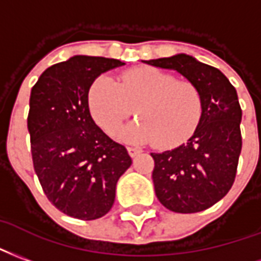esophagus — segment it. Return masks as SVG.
I'll return each instance as SVG.
<instances>
[{"label":"esophagus","instance_id":"esophagus-1","mask_svg":"<svg viewBox=\"0 0 261 261\" xmlns=\"http://www.w3.org/2000/svg\"><path fill=\"white\" fill-rule=\"evenodd\" d=\"M128 153L133 159V157H136V155H139V154L142 153V150L136 149V147H128Z\"/></svg>","mask_w":261,"mask_h":261}]
</instances>
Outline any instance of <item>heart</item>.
I'll return each instance as SVG.
<instances>
[{
    "label": "heart",
    "mask_w": 261,
    "mask_h": 261,
    "mask_svg": "<svg viewBox=\"0 0 261 261\" xmlns=\"http://www.w3.org/2000/svg\"><path fill=\"white\" fill-rule=\"evenodd\" d=\"M89 104L96 122L115 133L135 111L139 119L122 132L130 142H153L171 149L191 138L203 117V96L195 83L175 79L155 68H136L121 75L100 76L89 91Z\"/></svg>",
    "instance_id": "1"
}]
</instances>
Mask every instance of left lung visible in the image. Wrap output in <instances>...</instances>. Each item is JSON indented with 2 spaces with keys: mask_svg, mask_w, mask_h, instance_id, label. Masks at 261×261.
Instances as JSON below:
<instances>
[{
  "mask_svg": "<svg viewBox=\"0 0 261 261\" xmlns=\"http://www.w3.org/2000/svg\"><path fill=\"white\" fill-rule=\"evenodd\" d=\"M144 62L178 70L200 89L203 117L193 136L188 143L151 157L154 189L163 206L184 214L206 210L227 195L237 176L242 149L237 90L221 70L189 55Z\"/></svg>",
  "mask_w": 261,
  "mask_h": 261,
  "instance_id": "8db88e82",
  "label": "left lung"
}]
</instances>
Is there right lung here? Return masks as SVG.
<instances>
[{
    "mask_svg": "<svg viewBox=\"0 0 261 261\" xmlns=\"http://www.w3.org/2000/svg\"><path fill=\"white\" fill-rule=\"evenodd\" d=\"M125 65L76 55L47 68L30 93L28 129L33 167L47 199L64 214L96 220L111 210L128 150L97 126L89 89L102 72Z\"/></svg>",
    "mask_w": 261,
    "mask_h": 261,
    "instance_id": "right-lung-1",
    "label": "right lung"
}]
</instances>
